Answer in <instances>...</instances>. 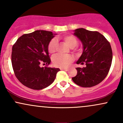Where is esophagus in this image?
Returning a JSON list of instances; mask_svg holds the SVG:
<instances>
[{
  "label": "esophagus",
  "mask_w": 123,
  "mask_h": 123,
  "mask_svg": "<svg viewBox=\"0 0 123 123\" xmlns=\"http://www.w3.org/2000/svg\"><path fill=\"white\" fill-rule=\"evenodd\" d=\"M61 70H66V71H67V70H68V69L65 68H61Z\"/></svg>",
  "instance_id": "obj_1"
}]
</instances>
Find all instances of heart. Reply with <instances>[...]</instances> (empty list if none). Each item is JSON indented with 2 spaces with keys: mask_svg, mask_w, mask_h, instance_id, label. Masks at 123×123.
Wrapping results in <instances>:
<instances>
[{
  "mask_svg": "<svg viewBox=\"0 0 123 123\" xmlns=\"http://www.w3.org/2000/svg\"><path fill=\"white\" fill-rule=\"evenodd\" d=\"M62 40L71 49L75 47L78 44L77 39L73 35H65L63 36ZM57 40L53 39L50 41L48 45V51L49 53L53 54L55 53L57 49ZM73 61V58L70 55H57L53 58V63L54 65L57 67L65 68L68 66L70 63Z\"/></svg>",
  "mask_w": 123,
  "mask_h": 123,
  "instance_id": "obj_1",
  "label": "heart"
}]
</instances>
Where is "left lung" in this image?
I'll use <instances>...</instances> for the list:
<instances>
[{"label": "left lung", "mask_w": 123, "mask_h": 123, "mask_svg": "<svg viewBox=\"0 0 123 123\" xmlns=\"http://www.w3.org/2000/svg\"><path fill=\"white\" fill-rule=\"evenodd\" d=\"M74 36L82 43L83 51L77 64L86 66L76 68L77 75L72 78L73 82L83 87L97 85L108 75L112 61L113 54L109 42L97 31L84 28L74 31Z\"/></svg>", "instance_id": "obj_1"}]
</instances>
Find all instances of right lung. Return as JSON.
Masks as SVG:
<instances>
[{"label": "right lung", "instance_id": "1", "mask_svg": "<svg viewBox=\"0 0 123 123\" xmlns=\"http://www.w3.org/2000/svg\"><path fill=\"white\" fill-rule=\"evenodd\" d=\"M56 34L39 30L19 37L12 48V63L17 79L28 88L42 90L51 84L59 68L41 67L51 60L48 45Z\"/></svg>", "mask_w": 123, "mask_h": 123}]
</instances>
